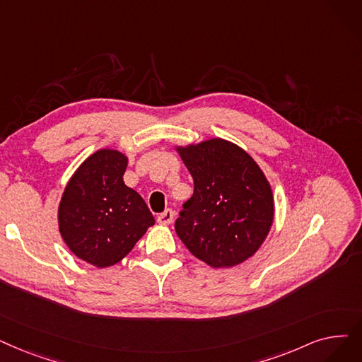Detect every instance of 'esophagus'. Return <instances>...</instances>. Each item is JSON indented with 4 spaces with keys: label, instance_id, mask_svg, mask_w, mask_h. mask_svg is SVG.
<instances>
[{
    "label": "esophagus",
    "instance_id": "1",
    "mask_svg": "<svg viewBox=\"0 0 362 362\" xmlns=\"http://www.w3.org/2000/svg\"><path fill=\"white\" fill-rule=\"evenodd\" d=\"M173 218H175V211H173L171 209H167L165 211H163L160 216H158V223L161 225H170L173 222Z\"/></svg>",
    "mask_w": 362,
    "mask_h": 362
}]
</instances>
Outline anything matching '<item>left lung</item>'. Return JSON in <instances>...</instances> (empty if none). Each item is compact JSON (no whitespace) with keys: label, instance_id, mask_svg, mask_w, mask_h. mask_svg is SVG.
<instances>
[{"label":"left lung","instance_id":"obj_1","mask_svg":"<svg viewBox=\"0 0 362 362\" xmlns=\"http://www.w3.org/2000/svg\"><path fill=\"white\" fill-rule=\"evenodd\" d=\"M194 179L175 229L191 253L213 268L253 256L274 220L269 182L251 156L223 139L177 149Z\"/></svg>","mask_w":362,"mask_h":362}]
</instances>
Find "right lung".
I'll return each mask as SVG.
<instances>
[{"mask_svg": "<svg viewBox=\"0 0 362 362\" xmlns=\"http://www.w3.org/2000/svg\"><path fill=\"white\" fill-rule=\"evenodd\" d=\"M127 156L102 149L87 158L65 187L59 206L62 238L75 256L106 268L127 256L155 218L122 176Z\"/></svg>", "mask_w": 362, "mask_h": 362, "instance_id": "1", "label": "right lung"}]
</instances>
